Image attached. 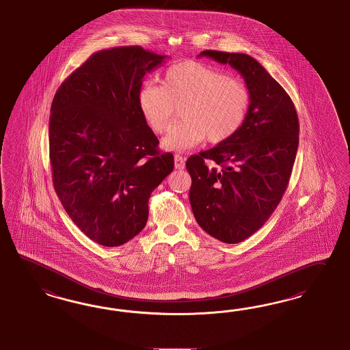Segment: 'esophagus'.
Masks as SVG:
<instances>
[{
	"label": "esophagus",
	"mask_w": 350,
	"mask_h": 350,
	"mask_svg": "<svg viewBox=\"0 0 350 350\" xmlns=\"http://www.w3.org/2000/svg\"><path fill=\"white\" fill-rule=\"evenodd\" d=\"M185 158L183 157H180L178 154H176L174 155V167H176V170H183L185 168Z\"/></svg>",
	"instance_id": "esophagus-1"
}]
</instances>
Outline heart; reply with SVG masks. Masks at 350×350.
Wrapping results in <instances>:
<instances>
[{
	"label": "heart",
	"mask_w": 350,
	"mask_h": 350,
	"mask_svg": "<svg viewBox=\"0 0 350 350\" xmlns=\"http://www.w3.org/2000/svg\"><path fill=\"white\" fill-rule=\"evenodd\" d=\"M137 104L145 122L158 135L168 127L176 108L180 122L163 139L167 150H187L205 139L211 144L227 142L246 120L250 107L247 86L217 67L196 61L170 66L163 85L142 83Z\"/></svg>",
	"instance_id": "1"
}]
</instances>
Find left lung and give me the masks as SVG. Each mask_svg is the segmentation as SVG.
Masks as SVG:
<instances>
[{"label":"left lung","instance_id":"1","mask_svg":"<svg viewBox=\"0 0 350 350\" xmlns=\"http://www.w3.org/2000/svg\"><path fill=\"white\" fill-rule=\"evenodd\" d=\"M201 56L229 64L243 76L250 107L233 137L186 161L189 202L208 234L239 243L264 226L283 198L299 142L298 114L283 86L255 58L220 51Z\"/></svg>","mask_w":350,"mask_h":350}]
</instances>
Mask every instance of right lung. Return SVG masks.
<instances>
[{
    "label": "right lung",
    "instance_id": "obj_1",
    "mask_svg": "<svg viewBox=\"0 0 350 350\" xmlns=\"http://www.w3.org/2000/svg\"><path fill=\"white\" fill-rule=\"evenodd\" d=\"M164 58L140 46L95 52L53 98V187L68 217L98 245L121 246L142 232L151 192L174 167L137 104L142 77Z\"/></svg>",
    "mask_w": 350,
    "mask_h": 350
}]
</instances>
